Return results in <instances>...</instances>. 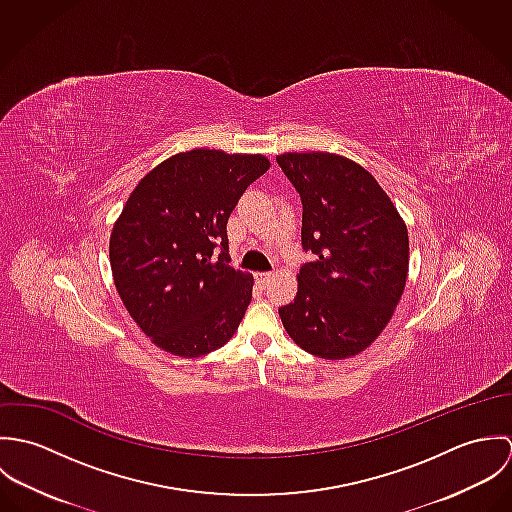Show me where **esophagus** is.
I'll list each match as a JSON object with an SVG mask.
<instances>
[{"label":"esophagus","mask_w":512,"mask_h":512,"mask_svg":"<svg viewBox=\"0 0 512 512\" xmlns=\"http://www.w3.org/2000/svg\"><path fill=\"white\" fill-rule=\"evenodd\" d=\"M272 278H274L272 272H260V274H256V282H258L260 286H268V284L272 282Z\"/></svg>","instance_id":"esophagus-1"}]
</instances>
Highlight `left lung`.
Segmentation results:
<instances>
[{
	"label": "left lung",
	"instance_id": "1",
	"mask_svg": "<svg viewBox=\"0 0 512 512\" xmlns=\"http://www.w3.org/2000/svg\"><path fill=\"white\" fill-rule=\"evenodd\" d=\"M280 167L303 205L301 244L315 254L280 307L293 343L325 359L363 353L384 331L408 278V228L357 161L329 151H288Z\"/></svg>",
	"mask_w": 512,
	"mask_h": 512
}]
</instances>
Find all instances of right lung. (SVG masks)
<instances>
[{
	"label": "right lung",
	"mask_w": 512,
	"mask_h": 512,
	"mask_svg": "<svg viewBox=\"0 0 512 512\" xmlns=\"http://www.w3.org/2000/svg\"><path fill=\"white\" fill-rule=\"evenodd\" d=\"M268 169L262 153L197 147L161 161L130 193L110 234V266L122 303L161 351L197 359L236 333L254 276L226 264V222Z\"/></svg>",
	"instance_id": "right-lung-1"
}]
</instances>
